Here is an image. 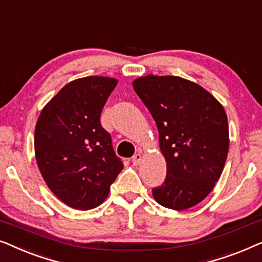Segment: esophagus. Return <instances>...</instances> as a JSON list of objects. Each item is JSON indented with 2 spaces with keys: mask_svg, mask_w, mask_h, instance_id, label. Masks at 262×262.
Segmentation results:
<instances>
[{
  "mask_svg": "<svg viewBox=\"0 0 262 262\" xmlns=\"http://www.w3.org/2000/svg\"><path fill=\"white\" fill-rule=\"evenodd\" d=\"M141 161H142L141 154H136V155H134V157H132V162H134L135 166H138V164L141 163Z\"/></svg>",
  "mask_w": 262,
  "mask_h": 262,
  "instance_id": "obj_1",
  "label": "esophagus"
}]
</instances>
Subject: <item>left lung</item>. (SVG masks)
I'll use <instances>...</instances> for the list:
<instances>
[{
    "label": "left lung",
    "mask_w": 262,
    "mask_h": 262,
    "mask_svg": "<svg viewBox=\"0 0 262 262\" xmlns=\"http://www.w3.org/2000/svg\"><path fill=\"white\" fill-rule=\"evenodd\" d=\"M135 92L159 128L167 177L152 189L160 205L186 210L196 205L220 180L229 150L227 113L202 85L179 76L138 77Z\"/></svg>",
    "instance_id": "8db88e82"
}]
</instances>
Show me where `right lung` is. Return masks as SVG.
<instances>
[{
  "mask_svg": "<svg viewBox=\"0 0 262 262\" xmlns=\"http://www.w3.org/2000/svg\"><path fill=\"white\" fill-rule=\"evenodd\" d=\"M117 83L103 76L69 82L46 103L35 125V160L42 179L73 209L101 205L124 167L100 123Z\"/></svg>",
  "mask_w": 262,
  "mask_h": 262,
  "instance_id": "add662e5",
  "label": "right lung"
}]
</instances>
